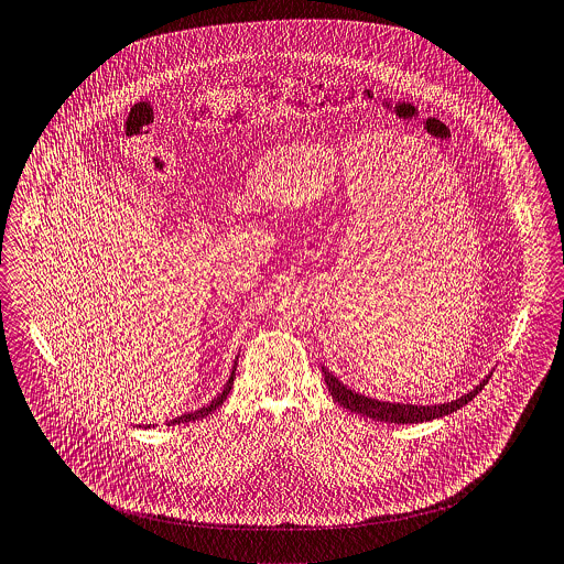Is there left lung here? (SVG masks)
<instances>
[{
    "label": "left lung",
    "instance_id": "8db88e82",
    "mask_svg": "<svg viewBox=\"0 0 564 564\" xmlns=\"http://www.w3.org/2000/svg\"><path fill=\"white\" fill-rule=\"evenodd\" d=\"M323 377L325 383L334 397L336 403H340V408L354 411L359 415L379 420V422H394V424H411V422H429L442 415H448L453 411L462 410L463 405H467L489 381V377H485L474 390H469L467 394L459 397L457 401L451 403H442V405H405V403H388V401H377V399H368L364 394H358L354 390H349L345 383H340L325 366H323Z\"/></svg>",
    "mask_w": 564,
    "mask_h": 564
}]
</instances>
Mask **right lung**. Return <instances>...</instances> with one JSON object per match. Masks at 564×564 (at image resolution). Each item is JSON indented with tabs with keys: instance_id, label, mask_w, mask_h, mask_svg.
Segmentation results:
<instances>
[{
	"instance_id": "right-lung-1",
	"label": "right lung",
	"mask_w": 564,
	"mask_h": 564,
	"mask_svg": "<svg viewBox=\"0 0 564 564\" xmlns=\"http://www.w3.org/2000/svg\"><path fill=\"white\" fill-rule=\"evenodd\" d=\"M232 383H235V368H232V372H230V379L226 381V386H224V390L206 405V408H200V410L192 411V413H183V415H178V417H174V420H170L167 422V426L170 424H183V422H192V420H200V417H205L208 415L210 411L217 410L224 401H226V397H228V392H230V388H232Z\"/></svg>"
}]
</instances>
